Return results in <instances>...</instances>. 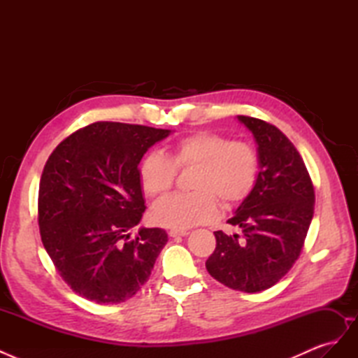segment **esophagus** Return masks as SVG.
I'll list each match as a JSON object with an SVG mask.
<instances>
[{"label":"esophagus","mask_w":358,"mask_h":358,"mask_svg":"<svg viewBox=\"0 0 358 358\" xmlns=\"http://www.w3.org/2000/svg\"><path fill=\"white\" fill-rule=\"evenodd\" d=\"M188 234H189V231H187V230H170L169 231L170 237H185Z\"/></svg>","instance_id":"esophagus-1"}]
</instances>
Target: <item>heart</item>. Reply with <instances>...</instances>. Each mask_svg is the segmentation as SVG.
Wrapping results in <instances>:
<instances>
[{
	"instance_id": "1",
	"label": "heart",
	"mask_w": 358,
	"mask_h": 358,
	"mask_svg": "<svg viewBox=\"0 0 358 358\" xmlns=\"http://www.w3.org/2000/svg\"><path fill=\"white\" fill-rule=\"evenodd\" d=\"M197 166L191 180L192 192L173 194L154 204L150 218L161 227L185 230L210 221L224 208L241 203L252 191L258 178V155L242 140H229L210 131L192 133L170 143L167 157L148 154L138 169L146 196L159 197L173 187L176 169Z\"/></svg>"
}]
</instances>
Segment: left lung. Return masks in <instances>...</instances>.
Returning <instances> with one entry per match:
<instances>
[{
  "label": "left lung",
  "instance_id": "left-lung-1",
  "mask_svg": "<svg viewBox=\"0 0 358 358\" xmlns=\"http://www.w3.org/2000/svg\"><path fill=\"white\" fill-rule=\"evenodd\" d=\"M237 119L254 134L259 171L252 191L229 220L242 229L215 231L216 248L206 268L225 287L258 292L273 287L300 257L313 216L315 192L299 150L275 125Z\"/></svg>",
  "mask_w": 358,
  "mask_h": 358
}]
</instances>
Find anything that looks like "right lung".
Instances as JSON below:
<instances>
[{
	"label": "right lung",
	"mask_w": 358,
	"mask_h": 358,
	"mask_svg": "<svg viewBox=\"0 0 358 358\" xmlns=\"http://www.w3.org/2000/svg\"><path fill=\"white\" fill-rule=\"evenodd\" d=\"M170 129L94 122L50 154L38 188L43 246L59 276L85 299L116 305L133 297L167 243L162 229L129 230L146 209L138 164Z\"/></svg>",
	"instance_id": "add662e5"
}]
</instances>
